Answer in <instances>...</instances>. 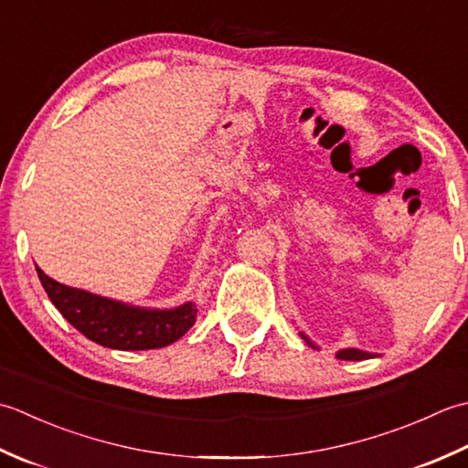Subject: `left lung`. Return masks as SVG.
I'll use <instances>...</instances> for the list:
<instances>
[{
    "label": "left lung",
    "mask_w": 468,
    "mask_h": 468,
    "mask_svg": "<svg viewBox=\"0 0 468 468\" xmlns=\"http://www.w3.org/2000/svg\"><path fill=\"white\" fill-rule=\"evenodd\" d=\"M299 335H301L304 341H307L313 349H319V346H314V343H313V341H311L307 335H304L303 331L299 333ZM335 356H337V359H347V361H359V359H371V357H378L376 354H369V351H364V349H356V347L339 349Z\"/></svg>",
    "instance_id": "8db88e82"
}]
</instances>
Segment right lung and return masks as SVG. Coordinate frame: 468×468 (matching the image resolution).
<instances>
[{"label": "right lung", "mask_w": 468, "mask_h": 468, "mask_svg": "<svg viewBox=\"0 0 468 468\" xmlns=\"http://www.w3.org/2000/svg\"><path fill=\"white\" fill-rule=\"evenodd\" d=\"M37 279L62 317L84 337L102 347L121 351H145L165 347L186 335L196 323L194 303L174 309H151L139 304L101 297L82 289L69 287L48 276L36 266Z\"/></svg>", "instance_id": "1"}]
</instances>
